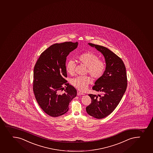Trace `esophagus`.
<instances>
[{
	"label": "esophagus",
	"mask_w": 153,
	"mask_h": 153,
	"mask_svg": "<svg viewBox=\"0 0 153 153\" xmlns=\"http://www.w3.org/2000/svg\"><path fill=\"white\" fill-rule=\"evenodd\" d=\"M84 95V93H81V92H78V96H80V95Z\"/></svg>",
	"instance_id": "esophagus-1"
}]
</instances>
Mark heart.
Segmentation results:
<instances>
[{"mask_svg": "<svg viewBox=\"0 0 153 153\" xmlns=\"http://www.w3.org/2000/svg\"><path fill=\"white\" fill-rule=\"evenodd\" d=\"M79 61L87 68V72L94 79L101 77L105 70L104 62L99 60L97 56L90 52H85L78 57ZM76 64L70 60L66 64V71L69 74L73 75L75 72ZM92 82L91 79L87 76H78L73 79L71 83L76 88L81 91L86 90L88 85Z\"/></svg>", "mask_w": 153, "mask_h": 153, "instance_id": "1", "label": "heart"}]
</instances>
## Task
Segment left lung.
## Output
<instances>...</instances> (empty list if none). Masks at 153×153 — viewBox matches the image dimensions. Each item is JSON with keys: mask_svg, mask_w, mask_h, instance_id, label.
Returning <instances> with one entry per match:
<instances>
[{"mask_svg": "<svg viewBox=\"0 0 153 153\" xmlns=\"http://www.w3.org/2000/svg\"><path fill=\"white\" fill-rule=\"evenodd\" d=\"M101 53L105 61L106 68L101 77L95 82L93 90L102 95L89 94L91 103L86 108L87 114L97 119L109 115L118 105L127 87V77L125 64L120 57L107 48L88 43Z\"/></svg>", "mask_w": 153, "mask_h": 153, "instance_id": "8db88e82", "label": "left lung"}]
</instances>
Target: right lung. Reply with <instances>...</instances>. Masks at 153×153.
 Returning a JSON list of instances; mask_svg holds the SVG:
<instances>
[{"instance_id": "add662e5", "label": "right lung", "mask_w": 153, "mask_h": 153, "mask_svg": "<svg viewBox=\"0 0 153 153\" xmlns=\"http://www.w3.org/2000/svg\"><path fill=\"white\" fill-rule=\"evenodd\" d=\"M71 42L55 44L41 54L33 70V90L41 108L48 115L57 117L66 114L69 104L77 95L74 87L67 83V57L77 48ZM66 85L65 92L61 91Z\"/></svg>"}]
</instances>
